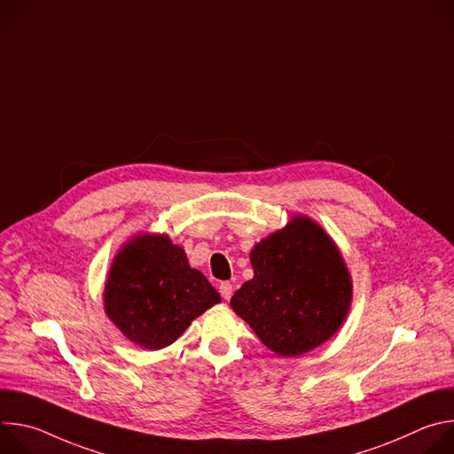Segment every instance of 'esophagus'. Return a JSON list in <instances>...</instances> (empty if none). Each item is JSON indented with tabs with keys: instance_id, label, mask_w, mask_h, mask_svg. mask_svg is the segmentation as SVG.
Here are the masks:
<instances>
[{
	"instance_id": "34e87169",
	"label": "esophagus",
	"mask_w": 454,
	"mask_h": 454,
	"mask_svg": "<svg viewBox=\"0 0 454 454\" xmlns=\"http://www.w3.org/2000/svg\"><path fill=\"white\" fill-rule=\"evenodd\" d=\"M219 293H221V296H223L224 300H230L231 294H233V286H231L230 282H223V284L219 286Z\"/></svg>"
}]
</instances>
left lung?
I'll use <instances>...</instances> for the list:
<instances>
[{"label":"left lung","mask_w":454,"mask_h":454,"mask_svg":"<svg viewBox=\"0 0 454 454\" xmlns=\"http://www.w3.org/2000/svg\"><path fill=\"white\" fill-rule=\"evenodd\" d=\"M249 261L254 277L230 305L275 354H305L341 327L352 300L350 275L314 221L296 217L256 244Z\"/></svg>","instance_id":"left-lung-1"}]
</instances>
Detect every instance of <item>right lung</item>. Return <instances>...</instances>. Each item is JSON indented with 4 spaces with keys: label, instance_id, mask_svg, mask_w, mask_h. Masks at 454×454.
<instances>
[{
    "label": "right lung",
    "instance_id": "1",
    "mask_svg": "<svg viewBox=\"0 0 454 454\" xmlns=\"http://www.w3.org/2000/svg\"><path fill=\"white\" fill-rule=\"evenodd\" d=\"M221 296L167 235H138L116 254L106 284V312L149 350L174 343Z\"/></svg>",
    "mask_w": 454,
    "mask_h": 454
}]
</instances>
